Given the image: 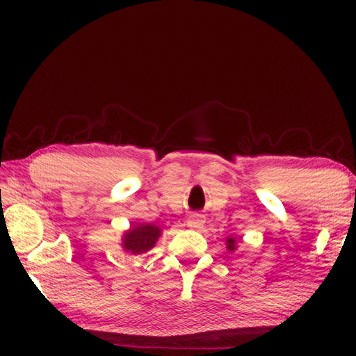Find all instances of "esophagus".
Here are the masks:
<instances>
[{
  "instance_id": "esophagus-1",
  "label": "esophagus",
  "mask_w": 356,
  "mask_h": 356,
  "mask_svg": "<svg viewBox=\"0 0 356 356\" xmlns=\"http://www.w3.org/2000/svg\"><path fill=\"white\" fill-rule=\"evenodd\" d=\"M203 223H205V217L202 214H191L186 220V226L191 229H200Z\"/></svg>"
}]
</instances>
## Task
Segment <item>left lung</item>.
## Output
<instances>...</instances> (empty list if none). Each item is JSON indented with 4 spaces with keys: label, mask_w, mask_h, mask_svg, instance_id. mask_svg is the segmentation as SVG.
Segmentation results:
<instances>
[{
    "label": "left lung",
    "mask_w": 356,
    "mask_h": 356,
    "mask_svg": "<svg viewBox=\"0 0 356 356\" xmlns=\"http://www.w3.org/2000/svg\"><path fill=\"white\" fill-rule=\"evenodd\" d=\"M226 248H228V251H236V248H237V241H236V238L234 237H228L226 238Z\"/></svg>",
    "instance_id": "obj_1"
}]
</instances>
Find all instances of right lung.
Listing matches in <instances>:
<instances>
[{"label":"right lung","mask_w":356,"mask_h":356,"mask_svg":"<svg viewBox=\"0 0 356 356\" xmlns=\"http://www.w3.org/2000/svg\"><path fill=\"white\" fill-rule=\"evenodd\" d=\"M161 237V228L151 223H133V226L124 234L122 248L127 252L143 254L149 251Z\"/></svg>","instance_id":"obj_1"}]
</instances>
